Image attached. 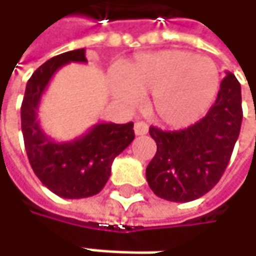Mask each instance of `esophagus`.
Returning a JSON list of instances; mask_svg holds the SVG:
<instances>
[{
	"label": "esophagus",
	"instance_id": "obj_1",
	"mask_svg": "<svg viewBox=\"0 0 256 256\" xmlns=\"http://www.w3.org/2000/svg\"><path fill=\"white\" fill-rule=\"evenodd\" d=\"M134 131H135V135H145L148 132V125L145 122H136L134 126Z\"/></svg>",
	"mask_w": 256,
	"mask_h": 256
}]
</instances>
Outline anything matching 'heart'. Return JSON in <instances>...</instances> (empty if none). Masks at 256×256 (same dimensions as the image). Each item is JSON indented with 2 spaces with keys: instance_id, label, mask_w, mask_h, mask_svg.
<instances>
[{
  "instance_id": "1",
  "label": "heart",
  "mask_w": 256,
  "mask_h": 256,
  "mask_svg": "<svg viewBox=\"0 0 256 256\" xmlns=\"http://www.w3.org/2000/svg\"><path fill=\"white\" fill-rule=\"evenodd\" d=\"M116 101L135 106L151 92L150 111L164 125L182 128L208 111L220 88V74L211 58L190 51L166 50L125 61L111 75Z\"/></svg>"
}]
</instances>
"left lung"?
<instances>
[{
  "label": "left lung",
  "mask_w": 256,
  "mask_h": 256,
  "mask_svg": "<svg viewBox=\"0 0 256 256\" xmlns=\"http://www.w3.org/2000/svg\"><path fill=\"white\" fill-rule=\"evenodd\" d=\"M241 122V85L226 71L216 101L201 121L181 131L151 126L156 154L146 166V181L154 194L190 202L211 191L231 160Z\"/></svg>",
  "instance_id": "8db88e82"
}]
</instances>
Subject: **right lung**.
<instances>
[{"mask_svg": "<svg viewBox=\"0 0 256 256\" xmlns=\"http://www.w3.org/2000/svg\"><path fill=\"white\" fill-rule=\"evenodd\" d=\"M70 62H86L85 48L52 56L28 80L21 105L25 151L35 175L55 195L80 200L96 195L111 175L115 156L132 142L134 124L98 122L72 141L60 142L41 128L38 111L54 74Z\"/></svg>", "mask_w": 256, "mask_h": 256, "instance_id": "obj_1", "label": "right lung"}]
</instances>
